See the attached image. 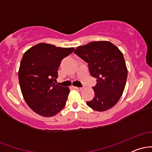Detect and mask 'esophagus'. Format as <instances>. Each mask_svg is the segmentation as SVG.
Masks as SVG:
<instances>
[{"label": "esophagus", "instance_id": "34e87169", "mask_svg": "<svg viewBox=\"0 0 152 152\" xmlns=\"http://www.w3.org/2000/svg\"><path fill=\"white\" fill-rule=\"evenodd\" d=\"M74 88H75V89H76L78 91H81L82 89H83V88H81V87H74Z\"/></svg>", "mask_w": 152, "mask_h": 152}]
</instances>
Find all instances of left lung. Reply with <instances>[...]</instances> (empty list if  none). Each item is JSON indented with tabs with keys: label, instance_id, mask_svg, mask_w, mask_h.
I'll return each mask as SVG.
<instances>
[{
	"label": "left lung",
	"instance_id": "obj_1",
	"mask_svg": "<svg viewBox=\"0 0 152 152\" xmlns=\"http://www.w3.org/2000/svg\"><path fill=\"white\" fill-rule=\"evenodd\" d=\"M74 53L88 64L91 76L96 78L93 87L95 97L87 105L95 111H104L117 104L127 78L123 53L109 41H93L78 46Z\"/></svg>",
	"mask_w": 152,
	"mask_h": 152
}]
</instances>
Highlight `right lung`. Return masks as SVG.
Masks as SVG:
<instances>
[{
  "label": "right lung",
  "mask_w": 152,
  "mask_h": 152,
  "mask_svg": "<svg viewBox=\"0 0 152 152\" xmlns=\"http://www.w3.org/2000/svg\"><path fill=\"white\" fill-rule=\"evenodd\" d=\"M74 48H60L41 43L23 56L18 71L20 89L26 104L36 114L50 117L66 105L69 88L55 84L58 69Z\"/></svg>",
  "instance_id": "obj_1"
}]
</instances>
